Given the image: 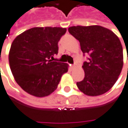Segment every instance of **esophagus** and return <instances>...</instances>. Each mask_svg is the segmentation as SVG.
<instances>
[{
    "instance_id": "34e87169",
    "label": "esophagus",
    "mask_w": 128,
    "mask_h": 128,
    "mask_svg": "<svg viewBox=\"0 0 128 128\" xmlns=\"http://www.w3.org/2000/svg\"><path fill=\"white\" fill-rule=\"evenodd\" d=\"M70 68H71V69H72V70H73V69H74V68H75V64L72 65V66H71Z\"/></svg>"
}]
</instances>
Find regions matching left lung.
Returning a JSON list of instances; mask_svg holds the SVG:
<instances>
[{
	"mask_svg": "<svg viewBox=\"0 0 128 128\" xmlns=\"http://www.w3.org/2000/svg\"><path fill=\"white\" fill-rule=\"evenodd\" d=\"M68 31L79 40L83 53L89 54L82 66L85 77L76 83L78 89L90 96L106 93L116 83L123 68L119 38L110 30L97 25L71 26Z\"/></svg>",
	"mask_w": 128,
	"mask_h": 128,
	"instance_id": "8db88e82",
	"label": "left lung"
}]
</instances>
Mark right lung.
Masks as SVG:
<instances>
[{
	"instance_id": "1",
	"label": "right lung",
	"mask_w": 128,
	"mask_h": 128,
	"mask_svg": "<svg viewBox=\"0 0 128 128\" xmlns=\"http://www.w3.org/2000/svg\"><path fill=\"white\" fill-rule=\"evenodd\" d=\"M67 31L60 27H34L17 36L9 52V64L17 84L36 97L52 94L68 70L65 63L52 61L58 43Z\"/></svg>"
}]
</instances>
